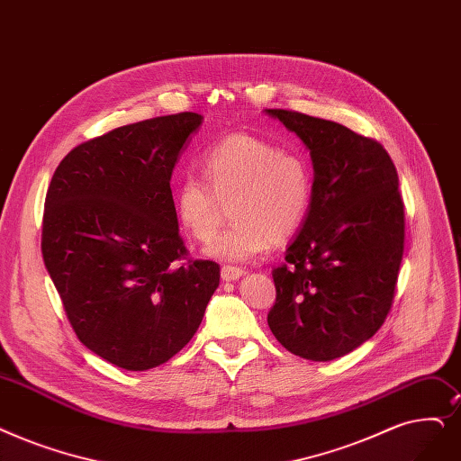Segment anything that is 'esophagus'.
I'll use <instances>...</instances> for the list:
<instances>
[{
  "mask_svg": "<svg viewBox=\"0 0 461 461\" xmlns=\"http://www.w3.org/2000/svg\"><path fill=\"white\" fill-rule=\"evenodd\" d=\"M220 275H222V280H226V283H231V280H237L239 276H243L245 269L233 267V266H224L222 271H220Z\"/></svg>",
  "mask_w": 461,
  "mask_h": 461,
  "instance_id": "34e87169",
  "label": "esophagus"
}]
</instances>
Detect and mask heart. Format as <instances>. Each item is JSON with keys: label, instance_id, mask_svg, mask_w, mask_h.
Here are the masks:
<instances>
[{"label": "heart", "instance_id": "heart-1", "mask_svg": "<svg viewBox=\"0 0 461 461\" xmlns=\"http://www.w3.org/2000/svg\"><path fill=\"white\" fill-rule=\"evenodd\" d=\"M202 178L185 176L175 190V212L195 239L209 241L230 203L235 222L207 245L222 262H247L273 243H285L303 226L312 203V167L307 158L280 150L267 139L230 133L202 156Z\"/></svg>", "mask_w": 461, "mask_h": 461}]
</instances>
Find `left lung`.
<instances>
[{"label": "left lung", "mask_w": 461, "mask_h": 461, "mask_svg": "<svg viewBox=\"0 0 461 461\" xmlns=\"http://www.w3.org/2000/svg\"><path fill=\"white\" fill-rule=\"evenodd\" d=\"M266 113L311 152L312 203L276 288L267 324L292 354L330 362L371 339L392 309L405 243L395 166L375 139L285 109Z\"/></svg>", "instance_id": "8db88e82"}]
</instances>
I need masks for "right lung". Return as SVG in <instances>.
Here are the masks:
<instances>
[{
  "label": "right lung",
  "instance_id": "1",
  "mask_svg": "<svg viewBox=\"0 0 461 461\" xmlns=\"http://www.w3.org/2000/svg\"><path fill=\"white\" fill-rule=\"evenodd\" d=\"M203 116L178 113L75 147L45 199L41 250L78 341L105 362L147 371L202 324L220 267L188 259L171 173Z\"/></svg>",
  "mask_w": 461,
  "mask_h": 461
}]
</instances>
